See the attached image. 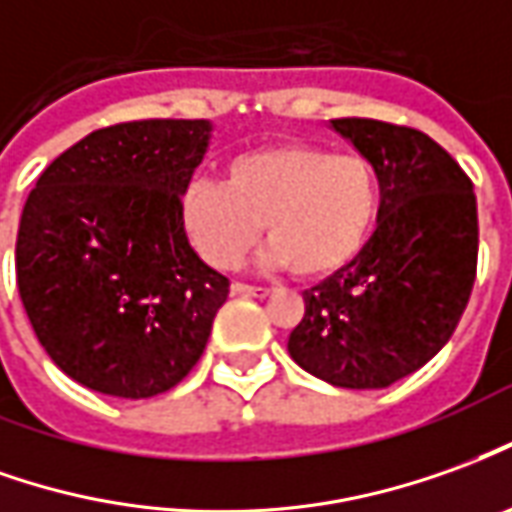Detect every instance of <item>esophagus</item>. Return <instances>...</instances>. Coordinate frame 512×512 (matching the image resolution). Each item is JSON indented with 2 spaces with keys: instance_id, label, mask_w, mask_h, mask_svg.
Wrapping results in <instances>:
<instances>
[{
  "instance_id": "esophagus-1",
  "label": "esophagus",
  "mask_w": 512,
  "mask_h": 512,
  "mask_svg": "<svg viewBox=\"0 0 512 512\" xmlns=\"http://www.w3.org/2000/svg\"><path fill=\"white\" fill-rule=\"evenodd\" d=\"M232 293H235V296H260V299H263V296H268V288H257V285H246V282H235V285H232Z\"/></svg>"
}]
</instances>
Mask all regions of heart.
<instances>
[{"mask_svg": "<svg viewBox=\"0 0 512 512\" xmlns=\"http://www.w3.org/2000/svg\"><path fill=\"white\" fill-rule=\"evenodd\" d=\"M227 180L196 177L180 196V221L199 257L235 268L263 232L268 266L318 280L346 268L380 216V177L363 155L288 141L232 155Z\"/></svg>", "mask_w": 512, "mask_h": 512, "instance_id": "1", "label": "heart"}]
</instances>
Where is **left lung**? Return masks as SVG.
<instances>
[{
  "label": "left lung",
  "mask_w": 512,
  "mask_h": 512,
  "mask_svg": "<svg viewBox=\"0 0 512 512\" xmlns=\"http://www.w3.org/2000/svg\"><path fill=\"white\" fill-rule=\"evenodd\" d=\"M380 177L377 230L360 255L305 291L291 357L338 388H388L452 338L477 277V196L430 135L377 119H332Z\"/></svg>",
  "instance_id": "left-lung-1"
}]
</instances>
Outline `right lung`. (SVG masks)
I'll return each mask as SVG.
<instances>
[{
	"instance_id": "obj_1",
	"label": "right lung",
	"mask_w": 512,
	"mask_h": 512,
	"mask_svg": "<svg viewBox=\"0 0 512 512\" xmlns=\"http://www.w3.org/2000/svg\"><path fill=\"white\" fill-rule=\"evenodd\" d=\"M210 130L205 119L102 127L55 157L27 196L21 305L46 355L91 391L149 399L205 352L230 280L188 244L180 196Z\"/></svg>"
}]
</instances>
